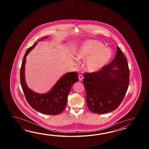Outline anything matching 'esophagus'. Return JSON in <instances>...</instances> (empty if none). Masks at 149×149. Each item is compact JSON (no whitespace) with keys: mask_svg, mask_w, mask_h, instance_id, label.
Here are the masks:
<instances>
[{"mask_svg":"<svg viewBox=\"0 0 149 149\" xmlns=\"http://www.w3.org/2000/svg\"><path fill=\"white\" fill-rule=\"evenodd\" d=\"M78 78H79V80H80V81H81V80H82V79H84L83 76H82V74H79Z\"/></svg>","mask_w":149,"mask_h":149,"instance_id":"34e87169","label":"esophagus"}]
</instances>
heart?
Here are the masks:
<instances>
[{
  "label": "heart",
  "instance_id": "1",
  "mask_svg": "<svg viewBox=\"0 0 149 149\" xmlns=\"http://www.w3.org/2000/svg\"><path fill=\"white\" fill-rule=\"evenodd\" d=\"M77 55L80 59H86V70L90 72H96L101 70L110 60L111 52L107 48H103L101 42L88 40L82 44Z\"/></svg>",
  "mask_w": 149,
  "mask_h": 149
}]
</instances>
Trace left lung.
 Returning <instances> with one entry per match:
<instances>
[{"mask_svg": "<svg viewBox=\"0 0 149 149\" xmlns=\"http://www.w3.org/2000/svg\"><path fill=\"white\" fill-rule=\"evenodd\" d=\"M83 84L89 110L104 114L116 110L124 100L130 83L127 58L120 48L114 60L98 72L85 73Z\"/></svg>", "mask_w": 149, "mask_h": 149, "instance_id": "8db88e82", "label": "left lung"}]
</instances>
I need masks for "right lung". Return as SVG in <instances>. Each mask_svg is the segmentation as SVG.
I'll return each instance as SVG.
<instances>
[{
	"mask_svg": "<svg viewBox=\"0 0 149 149\" xmlns=\"http://www.w3.org/2000/svg\"><path fill=\"white\" fill-rule=\"evenodd\" d=\"M47 36L41 39L46 38ZM37 41L29 48L23 57L20 70V82L25 98L29 105L35 110L44 114L57 115L65 108L67 99L72 86L78 82V77L76 72H69L62 76L53 86L51 91L46 94H40L33 92L27 87L24 78L26 56L35 47Z\"/></svg>",
	"mask_w": 149,
	"mask_h": 149,
	"instance_id": "obj_1",
	"label": "right lung"
}]
</instances>
